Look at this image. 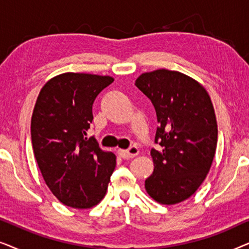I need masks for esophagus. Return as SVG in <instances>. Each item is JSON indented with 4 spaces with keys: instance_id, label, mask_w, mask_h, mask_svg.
<instances>
[{
    "instance_id": "esophagus-1",
    "label": "esophagus",
    "mask_w": 249,
    "mask_h": 249,
    "mask_svg": "<svg viewBox=\"0 0 249 249\" xmlns=\"http://www.w3.org/2000/svg\"><path fill=\"white\" fill-rule=\"evenodd\" d=\"M118 153L120 154L122 159L129 160V159L135 158V156L139 153V151H138L137 146H130L128 149H119Z\"/></svg>"
}]
</instances>
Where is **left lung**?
<instances>
[{"label":"left lung","instance_id":"left-lung-1","mask_svg":"<svg viewBox=\"0 0 249 249\" xmlns=\"http://www.w3.org/2000/svg\"><path fill=\"white\" fill-rule=\"evenodd\" d=\"M136 87L152 102L158 117L154 171L145 180L152 198L166 205L182 202L210 171L217 142L211 98L202 85L178 71L142 73Z\"/></svg>","mask_w":249,"mask_h":249}]
</instances>
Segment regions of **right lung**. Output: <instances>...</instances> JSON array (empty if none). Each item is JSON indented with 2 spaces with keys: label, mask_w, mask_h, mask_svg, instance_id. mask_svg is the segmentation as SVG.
<instances>
[{
  "label": "right lung",
  "mask_w": 249,
  "mask_h": 249,
  "mask_svg": "<svg viewBox=\"0 0 249 249\" xmlns=\"http://www.w3.org/2000/svg\"><path fill=\"white\" fill-rule=\"evenodd\" d=\"M113 78L68 72L44 85L34 107L30 134L46 185L64 205L89 209L105 196L115 155L86 137L93 103Z\"/></svg>",
  "instance_id": "right-lung-1"
}]
</instances>
